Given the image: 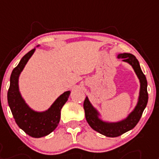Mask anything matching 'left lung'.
Instances as JSON below:
<instances>
[{"instance_id":"8db88e82","label":"left lung","mask_w":159,"mask_h":159,"mask_svg":"<svg viewBox=\"0 0 159 159\" xmlns=\"http://www.w3.org/2000/svg\"><path fill=\"white\" fill-rule=\"evenodd\" d=\"M117 57L121 58L124 62H128L133 67L134 71L139 80V83H140L139 94L138 102L134 109L129 114L126 118L123 119L122 120L117 122H107L102 120L100 118V113L90 102L88 97H86L83 103L85 116L89 125L98 133L112 138L118 137L135 127L140 120L142 114L147 106L148 99V92H147V80L145 75L143 74L141 70L138 59L133 54L127 53H120Z\"/></svg>"}]
</instances>
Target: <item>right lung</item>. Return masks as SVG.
Here are the masks:
<instances>
[{
	"mask_svg": "<svg viewBox=\"0 0 159 159\" xmlns=\"http://www.w3.org/2000/svg\"><path fill=\"white\" fill-rule=\"evenodd\" d=\"M38 45L37 47H39ZM35 48L26 53L13 69L10 79L7 101L17 125L28 135L41 138L49 134L59 123L61 109L67 102L70 91L63 92L45 111H35L27 105L19 89V77Z\"/></svg>",
	"mask_w": 159,
	"mask_h": 159,
	"instance_id": "1",
	"label": "right lung"
}]
</instances>
